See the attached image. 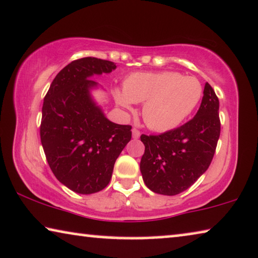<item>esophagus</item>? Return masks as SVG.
Returning a JSON list of instances; mask_svg holds the SVG:
<instances>
[{
    "instance_id": "obj_1",
    "label": "esophagus",
    "mask_w": 258,
    "mask_h": 258,
    "mask_svg": "<svg viewBox=\"0 0 258 258\" xmlns=\"http://www.w3.org/2000/svg\"><path fill=\"white\" fill-rule=\"evenodd\" d=\"M132 133H133V137H134V138H140V136H141V133L138 132L137 129L134 128V129L132 130Z\"/></svg>"
}]
</instances>
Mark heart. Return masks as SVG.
<instances>
[{
	"instance_id": "obj_1",
	"label": "heart",
	"mask_w": 258,
	"mask_h": 258,
	"mask_svg": "<svg viewBox=\"0 0 258 258\" xmlns=\"http://www.w3.org/2000/svg\"><path fill=\"white\" fill-rule=\"evenodd\" d=\"M114 96L125 109L144 102L145 124L154 132L167 133L193 113L203 96V85L197 78L174 71L136 72L125 78L123 89H114Z\"/></svg>"
}]
</instances>
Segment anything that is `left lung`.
<instances>
[{
	"label": "left lung",
	"instance_id": "8db88e82",
	"mask_svg": "<svg viewBox=\"0 0 258 258\" xmlns=\"http://www.w3.org/2000/svg\"><path fill=\"white\" fill-rule=\"evenodd\" d=\"M220 137L219 99L206 83L199 110L191 121L160 135H142L145 151L140 169L152 192H184L210 166Z\"/></svg>",
	"mask_w": 258,
	"mask_h": 258
}]
</instances>
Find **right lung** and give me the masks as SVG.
Masks as SVG:
<instances>
[{
  "mask_svg": "<svg viewBox=\"0 0 258 258\" xmlns=\"http://www.w3.org/2000/svg\"><path fill=\"white\" fill-rule=\"evenodd\" d=\"M115 69L113 61L78 59L55 76L44 99L40 141L47 163L55 178L76 193L106 187L132 140V126L108 120L92 94L102 88L92 78Z\"/></svg>",
  "mask_w": 258,
  "mask_h": 258,
  "instance_id": "1",
  "label": "right lung"
}]
</instances>
